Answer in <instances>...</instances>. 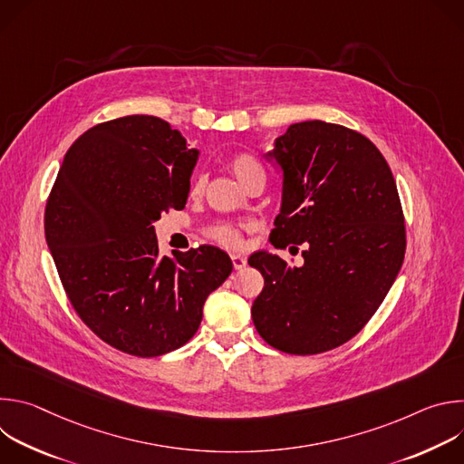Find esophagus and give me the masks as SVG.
<instances>
[{
	"instance_id": "1",
	"label": "esophagus",
	"mask_w": 464,
	"mask_h": 464,
	"mask_svg": "<svg viewBox=\"0 0 464 464\" xmlns=\"http://www.w3.org/2000/svg\"><path fill=\"white\" fill-rule=\"evenodd\" d=\"M231 260H233V268L235 270H242V268H246V264H247V258L244 255H240V253H233Z\"/></svg>"
}]
</instances>
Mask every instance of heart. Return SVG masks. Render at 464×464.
I'll return each instance as SVG.
<instances>
[{
	"label": "heart",
	"mask_w": 464,
	"mask_h": 464,
	"mask_svg": "<svg viewBox=\"0 0 464 464\" xmlns=\"http://www.w3.org/2000/svg\"><path fill=\"white\" fill-rule=\"evenodd\" d=\"M229 170L235 174V178L246 187L253 178L256 176H264V169L262 165L258 163L256 158H253L251 154H235L231 160H229ZM204 190V179L198 176L194 178L192 185H190V194H200ZM209 237L213 240H217L218 244L222 246H227V247H237L240 246L242 242V233H240V227L233 226V224H218V226H213L209 229Z\"/></svg>",
	"instance_id": "1"
}]
</instances>
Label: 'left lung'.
<instances>
[{"label": "left lung", "instance_id": "left-lung-1", "mask_svg": "<svg viewBox=\"0 0 464 464\" xmlns=\"http://www.w3.org/2000/svg\"><path fill=\"white\" fill-rule=\"evenodd\" d=\"M283 170L281 213L270 240L304 246L303 266L253 253L264 277L253 301L256 333L288 354H319L356 336L399 276L406 227L399 190L380 150L358 131L290 124L266 154Z\"/></svg>", "mask_w": 464, "mask_h": 464}]
</instances>
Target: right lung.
Listing matches in <instances>:
<instances>
[{
    "label": "right lung",
    "instance_id": "1",
    "mask_svg": "<svg viewBox=\"0 0 464 464\" xmlns=\"http://www.w3.org/2000/svg\"><path fill=\"white\" fill-rule=\"evenodd\" d=\"M196 149L160 117L101 122L65 152L45 240L75 312L108 345L154 358L185 345L231 274L215 246L160 255L154 222L183 209Z\"/></svg>",
    "mask_w": 464,
    "mask_h": 464
}]
</instances>
